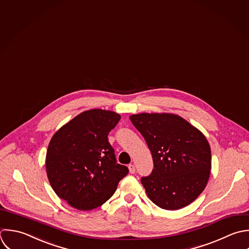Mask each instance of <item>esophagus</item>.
Listing matches in <instances>:
<instances>
[{
    "instance_id": "esophagus-1",
    "label": "esophagus",
    "mask_w": 249,
    "mask_h": 249,
    "mask_svg": "<svg viewBox=\"0 0 249 249\" xmlns=\"http://www.w3.org/2000/svg\"><path fill=\"white\" fill-rule=\"evenodd\" d=\"M128 169H129V172H130L131 174H134V173L136 172V168H135V166L132 165V164H130V165L128 166Z\"/></svg>"
}]
</instances>
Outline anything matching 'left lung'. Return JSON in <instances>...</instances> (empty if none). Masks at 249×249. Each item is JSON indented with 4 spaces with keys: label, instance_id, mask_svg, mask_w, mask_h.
Wrapping results in <instances>:
<instances>
[{
    "label": "left lung",
    "instance_id": "left-lung-1",
    "mask_svg": "<svg viewBox=\"0 0 249 249\" xmlns=\"http://www.w3.org/2000/svg\"><path fill=\"white\" fill-rule=\"evenodd\" d=\"M130 120L144 138L154 169L142 178L148 198L167 211L182 209L206 188L212 151L205 135L174 113H138Z\"/></svg>",
    "mask_w": 249,
    "mask_h": 249
}]
</instances>
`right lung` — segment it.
<instances>
[{
  "label": "right lung",
  "instance_id": "1",
  "mask_svg": "<svg viewBox=\"0 0 249 249\" xmlns=\"http://www.w3.org/2000/svg\"><path fill=\"white\" fill-rule=\"evenodd\" d=\"M120 114L101 108L83 111L63 125L51 138L45 168L56 195L79 211L105 204L128 174L116 163L108 133Z\"/></svg>",
  "mask_w": 249,
  "mask_h": 249
}]
</instances>
